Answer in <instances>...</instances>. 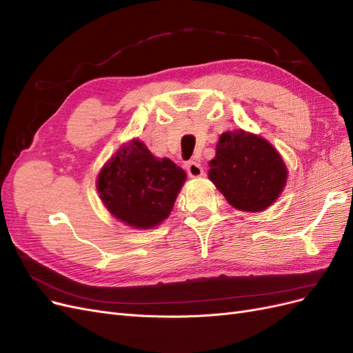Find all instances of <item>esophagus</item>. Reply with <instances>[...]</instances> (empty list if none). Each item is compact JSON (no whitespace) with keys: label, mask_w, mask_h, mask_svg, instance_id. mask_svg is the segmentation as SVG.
Returning <instances> with one entry per match:
<instances>
[{"label":"esophagus","mask_w":353,"mask_h":353,"mask_svg":"<svg viewBox=\"0 0 353 353\" xmlns=\"http://www.w3.org/2000/svg\"><path fill=\"white\" fill-rule=\"evenodd\" d=\"M185 169H187V174L191 178H199L203 175V168L200 163L194 162V160H190V162L185 163Z\"/></svg>","instance_id":"obj_1"}]
</instances>
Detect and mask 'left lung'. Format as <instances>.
Masks as SVG:
<instances>
[{"mask_svg":"<svg viewBox=\"0 0 353 353\" xmlns=\"http://www.w3.org/2000/svg\"><path fill=\"white\" fill-rule=\"evenodd\" d=\"M209 178L231 206L261 212L279 199L287 169L280 154L263 138L241 130L222 134Z\"/></svg>","mask_w":353,"mask_h":353,"instance_id":"1","label":"left lung"}]
</instances>
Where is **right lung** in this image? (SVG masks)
Instances as JSON below:
<instances>
[{
	"instance_id": "add662e5",
	"label": "right lung",
	"mask_w": 353,
	"mask_h": 353,
	"mask_svg": "<svg viewBox=\"0 0 353 353\" xmlns=\"http://www.w3.org/2000/svg\"><path fill=\"white\" fill-rule=\"evenodd\" d=\"M185 178L172 160L154 157L134 140L103 168L97 188L113 216L135 228H152L169 216Z\"/></svg>"
}]
</instances>
